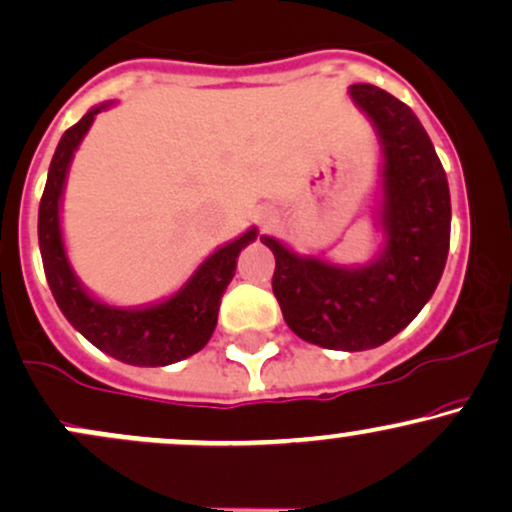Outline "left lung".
Wrapping results in <instances>:
<instances>
[{"mask_svg":"<svg viewBox=\"0 0 512 512\" xmlns=\"http://www.w3.org/2000/svg\"><path fill=\"white\" fill-rule=\"evenodd\" d=\"M351 98L385 146L380 260L344 269L260 238L274 252L272 291L286 325L337 351L375 349L402 332L436 291L450 248L448 178L419 117L378 86H351Z\"/></svg>","mask_w":512,"mask_h":512,"instance_id":"left-lung-1","label":"left lung"}]
</instances>
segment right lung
<instances>
[{
    "instance_id": "1",
    "label": "right lung",
    "mask_w": 512,
    "mask_h": 512,
    "mask_svg": "<svg viewBox=\"0 0 512 512\" xmlns=\"http://www.w3.org/2000/svg\"><path fill=\"white\" fill-rule=\"evenodd\" d=\"M103 108L105 105L88 110L74 127H69L52 156L38 209V243L45 276L64 317L93 346L129 366H168L197 354L209 342L219 317L221 296L236 274L240 250L255 240L257 231L252 228L245 236L216 250L187 281L185 289L168 301L144 310H120L93 301L74 279L64 255L60 197L74 149L91 127L93 115L101 113Z\"/></svg>"
}]
</instances>
